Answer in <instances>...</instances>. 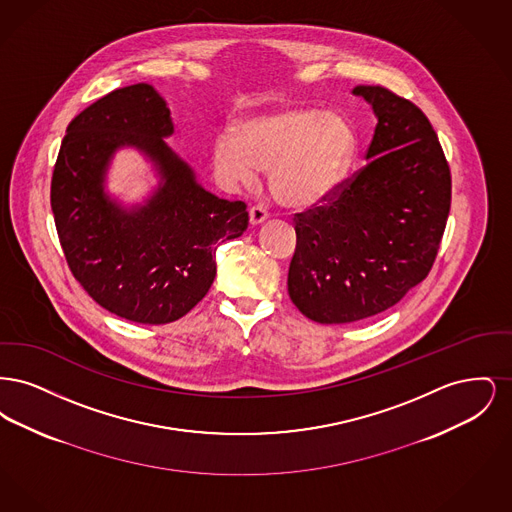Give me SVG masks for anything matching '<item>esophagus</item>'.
I'll return each mask as SVG.
<instances>
[{
	"label": "esophagus",
	"mask_w": 512,
	"mask_h": 512,
	"mask_svg": "<svg viewBox=\"0 0 512 512\" xmlns=\"http://www.w3.org/2000/svg\"><path fill=\"white\" fill-rule=\"evenodd\" d=\"M267 219L268 213L265 207H261V205H253V207L249 209V222H251L253 226H259V224H263Z\"/></svg>",
	"instance_id": "34e87169"
}]
</instances>
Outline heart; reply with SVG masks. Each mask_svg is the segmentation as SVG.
<instances>
[{"instance_id":"b5f03b06","label":"heart","mask_w":512,"mask_h":512,"mask_svg":"<svg viewBox=\"0 0 512 512\" xmlns=\"http://www.w3.org/2000/svg\"><path fill=\"white\" fill-rule=\"evenodd\" d=\"M357 153V132L340 113L315 107H280L220 136L215 165L228 180L253 186L268 171L274 199L309 209L332 194Z\"/></svg>"}]
</instances>
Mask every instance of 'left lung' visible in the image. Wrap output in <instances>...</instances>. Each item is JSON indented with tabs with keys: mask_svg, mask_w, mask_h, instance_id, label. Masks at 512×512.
Here are the masks:
<instances>
[{
	"mask_svg": "<svg viewBox=\"0 0 512 512\" xmlns=\"http://www.w3.org/2000/svg\"><path fill=\"white\" fill-rule=\"evenodd\" d=\"M376 115L365 167L328 205L295 219L288 272L293 305L320 324L393 307L438 255L451 172L426 115L382 86H355Z\"/></svg>",
	"mask_w": 512,
	"mask_h": 512,
	"instance_id": "left-lung-1",
	"label": "left lung"
}]
</instances>
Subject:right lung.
Wrapping results in <instances>:
<instances>
[{
	"instance_id": "add662e5",
	"label": "right lung",
	"mask_w": 512,
	"mask_h": 512,
	"mask_svg": "<svg viewBox=\"0 0 512 512\" xmlns=\"http://www.w3.org/2000/svg\"><path fill=\"white\" fill-rule=\"evenodd\" d=\"M174 134L167 101L149 84L107 94L67 128L51 178V211L74 278L117 317L167 324L209 292L220 240L247 228L244 201L207 192L165 138ZM121 148L138 150L158 186L142 204L106 192Z\"/></svg>"
}]
</instances>
